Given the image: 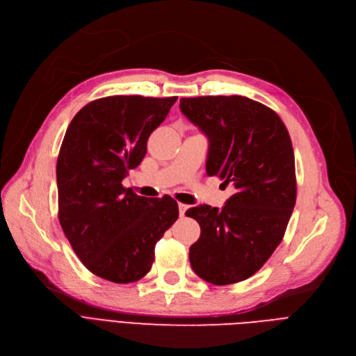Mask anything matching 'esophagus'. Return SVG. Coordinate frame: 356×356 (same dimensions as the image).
I'll list each match as a JSON object with an SVG mask.
<instances>
[{
  "label": "esophagus",
  "instance_id": "obj_1",
  "mask_svg": "<svg viewBox=\"0 0 356 356\" xmlns=\"http://www.w3.org/2000/svg\"><path fill=\"white\" fill-rule=\"evenodd\" d=\"M188 204H184V203H179V213H180V216H184V213H186V211H188Z\"/></svg>",
  "mask_w": 356,
  "mask_h": 356
}]
</instances>
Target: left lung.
<instances>
[{
  "mask_svg": "<svg viewBox=\"0 0 356 356\" xmlns=\"http://www.w3.org/2000/svg\"><path fill=\"white\" fill-rule=\"evenodd\" d=\"M180 111L209 140L208 176L235 188L222 209L186 212L200 225L191 266L215 286L244 282L282 242L296 204L289 131L271 108L247 97L181 98Z\"/></svg>",
  "mask_w": 356,
  "mask_h": 356,
  "instance_id": "8db88e82",
  "label": "left lung"
}]
</instances>
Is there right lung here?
Segmentation results:
<instances>
[{"label": "right lung", "mask_w": 356, "mask_h": 356, "mask_svg": "<svg viewBox=\"0 0 356 356\" xmlns=\"http://www.w3.org/2000/svg\"><path fill=\"white\" fill-rule=\"evenodd\" d=\"M176 101L101 98L85 105L66 129L56 164L59 222L82 264L108 282L143 278L157 241L179 218L173 197L147 199L122 186Z\"/></svg>", "instance_id": "1"}]
</instances>
